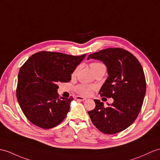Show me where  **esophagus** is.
<instances>
[{"label": "esophagus", "instance_id": "esophagus-1", "mask_svg": "<svg viewBox=\"0 0 160 160\" xmlns=\"http://www.w3.org/2000/svg\"><path fill=\"white\" fill-rule=\"evenodd\" d=\"M75 99L77 100H81V101H84L86 100V98H84V97H82V96H77L75 97Z\"/></svg>", "mask_w": 160, "mask_h": 160}]
</instances>
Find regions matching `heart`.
I'll return each mask as SVG.
<instances>
[{
	"mask_svg": "<svg viewBox=\"0 0 160 160\" xmlns=\"http://www.w3.org/2000/svg\"><path fill=\"white\" fill-rule=\"evenodd\" d=\"M89 66H90V68L94 74L98 72L101 71H106V67H105V65L103 63H101V62H91V63L89 64ZM79 67H80L79 66H78V67H77L75 68V70L72 71L71 74L72 77H76V75L78 73V71H79ZM93 89H94V87H93V85L84 84V83L77 85L75 88V91L78 93H79V94L83 95V96L89 95L92 93V91Z\"/></svg>",
	"mask_w": 160,
	"mask_h": 160,
	"instance_id": "heart-1",
	"label": "heart"
}]
</instances>
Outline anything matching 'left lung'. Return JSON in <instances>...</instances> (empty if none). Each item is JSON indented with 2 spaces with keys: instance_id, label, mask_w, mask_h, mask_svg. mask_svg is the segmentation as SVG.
Wrapping results in <instances>:
<instances>
[{
  "instance_id": "obj_1",
  "label": "left lung",
  "mask_w": 160,
  "mask_h": 160,
  "mask_svg": "<svg viewBox=\"0 0 160 160\" xmlns=\"http://www.w3.org/2000/svg\"><path fill=\"white\" fill-rule=\"evenodd\" d=\"M99 60L107 66L108 77L101 88V97L113 98L105 107L99 100L88 111L98 129L107 134L118 133L134 123L141 110L146 92L142 66L133 54L122 48H107L89 54L88 59Z\"/></svg>"
}]
</instances>
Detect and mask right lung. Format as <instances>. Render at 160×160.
I'll use <instances>...</instances> for the list:
<instances>
[{"label":"right lung","mask_w":160,"mask_h":160,"mask_svg":"<svg viewBox=\"0 0 160 160\" xmlns=\"http://www.w3.org/2000/svg\"><path fill=\"white\" fill-rule=\"evenodd\" d=\"M85 55L42 51L31 56L22 66L16 96L22 111L34 125L49 129L66 118L73 98H60L58 84L71 81L72 71Z\"/></svg>","instance_id":"right-lung-1"}]
</instances>
